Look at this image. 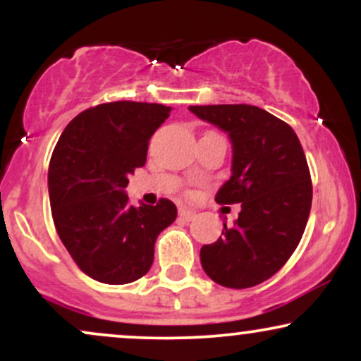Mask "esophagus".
<instances>
[{"label":"esophagus","mask_w":361,"mask_h":361,"mask_svg":"<svg viewBox=\"0 0 361 361\" xmlns=\"http://www.w3.org/2000/svg\"><path fill=\"white\" fill-rule=\"evenodd\" d=\"M178 215H180V219H183V221L190 222V221H193L195 217H197V212H195V210L186 209V207H181V209L178 210Z\"/></svg>","instance_id":"34e87169"}]
</instances>
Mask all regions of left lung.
Instances as JSON below:
<instances>
[{"mask_svg": "<svg viewBox=\"0 0 361 361\" xmlns=\"http://www.w3.org/2000/svg\"><path fill=\"white\" fill-rule=\"evenodd\" d=\"M197 117L221 127L233 142V176L215 202L241 204L234 226L202 246L207 275L227 288L271 279L299 246L312 205V181L293 128L252 105H195Z\"/></svg>", "mask_w": 361, "mask_h": 361, "instance_id": "obj_1", "label": "left lung"}]
</instances>
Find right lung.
Returning a JSON list of instances; mask_svg holds the SVG:
<instances>
[{"label":"right lung","mask_w":361,"mask_h":361,"mask_svg":"<svg viewBox=\"0 0 361 361\" xmlns=\"http://www.w3.org/2000/svg\"><path fill=\"white\" fill-rule=\"evenodd\" d=\"M171 106L111 102L76 115L54 147L49 198L62 244L82 273L109 285L139 280L154 261L161 231L176 205L132 207L123 188L146 164L149 139Z\"/></svg>","instance_id":"add662e5"}]
</instances>
